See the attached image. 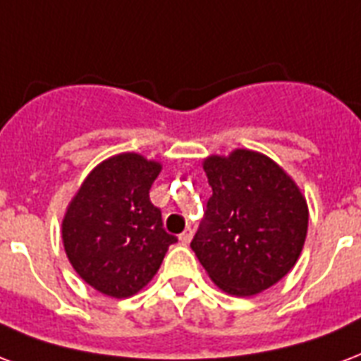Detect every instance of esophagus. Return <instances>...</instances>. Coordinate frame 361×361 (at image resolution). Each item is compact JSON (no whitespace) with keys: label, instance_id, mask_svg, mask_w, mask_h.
<instances>
[{"label":"esophagus","instance_id":"esophagus-1","mask_svg":"<svg viewBox=\"0 0 361 361\" xmlns=\"http://www.w3.org/2000/svg\"><path fill=\"white\" fill-rule=\"evenodd\" d=\"M191 238H192V229L191 227H187V229L180 235V242L181 244H189V242H191Z\"/></svg>","mask_w":361,"mask_h":361}]
</instances>
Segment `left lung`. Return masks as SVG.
Segmentation results:
<instances>
[{
    "instance_id": "1",
    "label": "left lung",
    "mask_w": 361,
    "mask_h": 361,
    "mask_svg": "<svg viewBox=\"0 0 361 361\" xmlns=\"http://www.w3.org/2000/svg\"><path fill=\"white\" fill-rule=\"evenodd\" d=\"M204 172L212 197L192 252L231 295L271 288L299 259L309 227L307 200L276 162L255 151L208 157Z\"/></svg>"
}]
</instances>
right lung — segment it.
<instances>
[{"label": "right lung", "instance_id": "right-lung-1", "mask_svg": "<svg viewBox=\"0 0 361 361\" xmlns=\"http://www.w3.org/2000/svg\"><path fill=\"white\" fill-rule=\"evenodd\" d=\"M159 162L121 153L98 164L71 200L62 224L68 259L94 290L130 297L159 271L170 244L149 189Z\"/></svg>", "mask_w": 361, "mask_h": 361}]
</instances>
